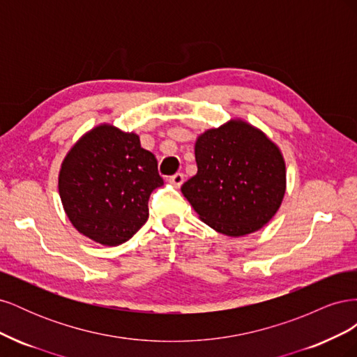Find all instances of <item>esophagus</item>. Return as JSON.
<instances>
[{
	"instance_id": "34e87169",
	"label": "esophagus",
	"mask_w": 357,
	"mask_h": 357,
	"mask_svg": "<svg viewBox=\"0 0 357 357\" xmlns=\"http://www.w3.org/2000/svg\"><path fill=\"white\" fill-rule=\"evenodd\" d=\"M183 181H185V176H183V172H176L174 176L169 177V183L174 188H180L183 185Z\"/></svg>"
}]
</instances>
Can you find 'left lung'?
Masks as SVG:
<instances>
[{
  "label": "left lung",
  "mask_w": 357,
  "mask_h": 357,
  "mask_svg": "<svg viewBox=\"0 0 357 357\" xmlns=\"http://www.w3.org/2000/svg\"><path fill=\"white\" fill-rule=\"evenodd\" d=\"M198 172L181 186L199 219L228 236L265 226L282 205L286 164L261 129L231 119L197 138Z\"/></svg>",
  "instance_id": "1"
}]
</instances>
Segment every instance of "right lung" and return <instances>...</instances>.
Here are the masks:
<instances>
[{"label":"right lung","mask_w":357,"mask_h":357,"mask_svg":"<svg viewBox=\"0 0 357 357\" xmlns=\"http://www.w3.org/2000/svg\"><path fill=\"white\" fill-rule=\"evenodd\" d=\"M164 185L155 155L134 132L98 125L63 159L58 188L70 222L102 245L128 241L149 218V198Z\"/></svg>","instance_id":"obj_1"}]
</instances>
